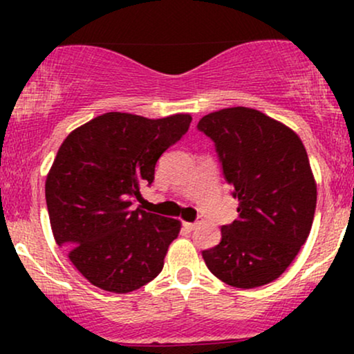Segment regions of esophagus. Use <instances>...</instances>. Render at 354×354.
Wrapping results in <instances>:
<instances>
[{"label": "esophagus", "instance_id": "34e87169", "mask_svg": "<svg viewBox=\"0 0 354 354\" xmlns=\"http://www.w3.org/2000/svg\"><path fill=\"white\" fill-rule=\"evenodd\" d=\"M198 225H200V221H194V223H185V225H183V226H185V228L188 230V231H193L194 228H196Z\"/></svg>", "mask_w": 354, "mask_h": 354}]
</instances>
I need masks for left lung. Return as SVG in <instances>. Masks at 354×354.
I'll return each mask as SVG.
<instances>
[{
	"label": "left lung",
	"mask_w": 354,
	"mask_h": 354,
	"mask_svg": "<svg viewBox=\"0 0 354 354\" xmlns=\"http://www.w3.org/2000/svg\"><path fill=\"white\" fill-rule=\"evenodd\" d=\"M198 129L216 145L238 219L221 226V241L203 251L208 270L234 288L279 278L310 236L316 181L303 141L286 124L253 108L203 116Z\"/></svg>",
	"instance_id": "8db88e82"
}]
</instances>
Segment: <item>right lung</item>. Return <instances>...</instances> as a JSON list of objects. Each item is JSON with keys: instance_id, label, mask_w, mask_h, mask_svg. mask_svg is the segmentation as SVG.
Listing matches in <instances>:
<instances>
[{"instance_id": "right-lung-1", "label": "right lung", "mask_w": 354, "mask_h": 354, "mask_svg": "<svg viewBox=\"0 0 354 354\" xmlns=\"http://www.w3.org/2000/svg\"><path fill=\"white\" fill-rule=\"evenodd\" d=\"M189 123L188 113L148 120L111 111L61 143L44 185L53 236L95 286L129 293L163 270L181 221L135 209L133 201Z\"/></svg>"}]
</instances>
